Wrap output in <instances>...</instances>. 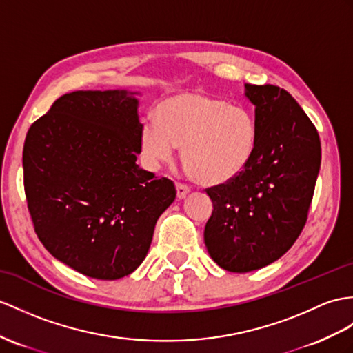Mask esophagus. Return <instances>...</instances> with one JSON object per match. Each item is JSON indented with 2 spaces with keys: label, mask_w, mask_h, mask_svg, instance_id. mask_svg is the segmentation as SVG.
<instances>
[{
  "label": "esophagus",
  "mask_w": 353,
  "mask_h": 353,
  "mask_svg": "<svg viewBox=\"0 0 353 353\" xmlns=\"http://www.w3.org/2000/svg\"><path fill=\"white\" fill-rule=\"evenodd\" d=\"M190 193V188H188L185 184L181 183H176V194L179 199H184V197Z\"/></svg>",
  "instance_id": "obj_1"
}]
</instances>
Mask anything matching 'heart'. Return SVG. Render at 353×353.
I'll list each match as a JSON object with an SVG mask.
<instances>
[{"label": "heart", "instance_id": "1", "mask_svg": "<svg viewBox=\"0 0 353 353\" xmlns=\"http://www.w3.org/2000/svg\"><path fill=\"white\" fill-rule=\"evenodd\" d=\"M257 128L243 106L199 91H185L163 100L156 119L141 130V150L152 165L169 161L181 147V161L194 181L203 185L229 183L254 157Z\"/></svg>", "mask_w": 353, "mask_h": 353}]
</instances>
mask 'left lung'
Listing matches in <instances>:
<instances>
[{"label":"left lung","instance_id":"obj_1","mask_svg":"<svg viewBox=\"0 0 353 353\" xmlns=\"http://www.w3.org/2000/svg\"><path fill=\"white\" fill-rule=\"evenodd\" d=\"M244 88L254 106V157L232 181L206 188L214 206L206 250L230 272L263 268L294 245L321 169L319 134L295 99L276 85Z\"/></svg>","mask_w":353,"mask_h":353}]
</instances>
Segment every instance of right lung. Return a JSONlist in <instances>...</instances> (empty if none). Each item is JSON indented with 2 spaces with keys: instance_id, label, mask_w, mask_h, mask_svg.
I'll list each match as a JSON object with an SVG mask.
<instances>
[{
  "instance_id": "add662e5",
  "label": "right lung",
  "mask_w": 353,
  "mask_h": 353,
  "mask_svg": "<svg viewBox=\"0 0 353 353\" xmlns=\"http://www.w3.org/2000/svg\"><path fill=\"white\" fill-rule=\"evenodd\" d=\"M137 94H64L25 139L23 185L36 234L55 259L91 279L132 274L176 196L170 179L136 163Z\"/></svg>"
}]
</instances>
